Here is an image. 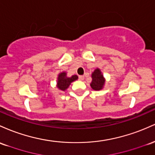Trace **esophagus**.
I'll return each instance as SVG.
<instances>
[{
	"label": "esophagus",
	"mask_w": 155,
	"mask_h": 155,
	"mask_svg": "<svg viewBox=\"0 0 155 155\" xmlns=\"http://www.w3.org/2000/svg\"><path fill=\"white\" fill-rule=\"evenodd\" d=\"M79 80H80V81H83V80H84V76L80 75L79 76Z\"/></svg>",
	"instance_id": "34e87169"
}]
</instances>
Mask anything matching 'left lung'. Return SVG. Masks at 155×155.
I'll use <instances>...</instances> for the list:
<instances>
[{
    "mask_svg": "<svg viewBox=\"0 0 155 155\" xmlns=\"http://www.w3.org/2000/svg\"><path fill=\"white\" fill-rule=\"evenodd\" d=\"M92 81L90 83L91 88L94 91H100L104 88L105 84V78H104L101 70L99 68H97L91 74Z\"/></svg>",
    "mask_w": 155,
    "mask_h": 155,
    "instance_id": "left-lung-1",
    "label": "left lung"
}]
</instances>
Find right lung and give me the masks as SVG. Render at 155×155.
<instances>
[{
    "label": "right lung",
    "instance_id": "obj_1",
    "mask_svg": "<svg viewBox=\"0 0 155 155\" xmlns=\"http://www.w3.org/2000/svg\"><path fill=\"white\" fill-rule=\"evenodd\" d=\"M78 79V77L76 74L72 75L71 77H67V73L66 72H62L58 74L56 87L60 91H65L69 88V86H70L71 83L73 81H77Z\"/></svg>",
    "mask_w": 155,
    "mask_h": 155
}]
</instances>
